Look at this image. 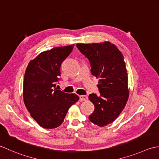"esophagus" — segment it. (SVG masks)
Here are the masks:
<instances>
[{
	"label": "esophagus",
	"mask_w": 159,
	"mask_h": 159,
	"mask_svg": "<svg viewBox=\"0 0 159 159\" xmlns=\"http://www.w3.org/2000/svg\"><path fill=\"white\" fill-rule=\"evenodd\" d=\"M79 98L80 101H87L88 100V97L86 95H80Z\"/></svg>",
	"instance_id": "34e87169"
}]
</instances>
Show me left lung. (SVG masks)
Masks as SVG:
<instances>
[{
	"mask_svg": "<svg viewBox=\"0 0 159 159\" xmlns=\"http://www.w3.org/2000/svg\"><path fill=\"white\" fill-rule=\"evenodd\" d=\"M77 47L88 58L92 75L99 78L100 93L90 94L95 106L89 120L99 126L113 122L124 110L128 99V73L121 53L109 42L103 43L77 44Z\"/></svg>",
	"mask_w": 159,
	"mask_h": 159,
	"instance_id": "left-lung-1",
	"label": "left lung"
}]
</instances>
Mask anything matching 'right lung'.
Instances as JSON below:
<instances>
[{
    "mask_svg": "<svg viewBox=\"0 0 159 159\" xmlns=\"http://www.w3.org/2000/svg\"><path fill=\"white\" fill-rule=\"evenodd\" d=\"M74 45L44 51L29 63L23 82V99L32 118L41 127L56 128L64 121L68 110L79 100L75 94L56 89L62 61Z\"/></svg>",
    "mask_w": 159,
    "mask_h": 159,
    "instance_id": "1",
    "label": "right lung"
}]
</instances>
